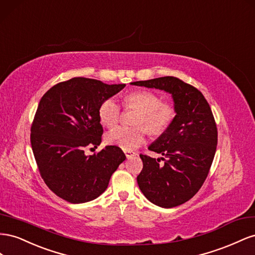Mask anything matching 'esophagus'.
Returning <instances> with one entry per match:
<instances>
[{"label":"esophagus","mask_w":255,"mask_h":255,"mask_svg":"<svg viewBox=\"0 0 255 255\" xmlns=\"http://www.w3.org/2000/svg\"><path fill=\"white\" fill-rule=\"evenodd\" d=\"M124 152H125V155H126L127 158H131V157H134V156L137 155V152L129 150V149H124Z\"/></svg>","instance_id":"obj_1"}]
</instances>
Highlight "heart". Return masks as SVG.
Instances as JSON below:
<instances>
[{
	"mask_svg": "<svg viewBox=\"0 0 255 255\" xmlns=\"http://www.w3.org/2000/svg\"><path fill=\"white\" fill-rule=\"evenodd\" d=\"M128 108L137 109L141 114L137 116L135 125H142L150 134H161L168 129L176 116L175 108L163 104L162 99L151 91H136L126 97ZM100 123L107 127H113L121 118V108L113 98L106 99L98 110ZM146 130L143 127L129 128L119 126L111 129L106 135L108 143L118 145L123 149L132 150L145 141Z\"/></svg>",
	"mask_w": 255,
	"mask_h": 255,
	"instance_id": "1",
	"label": "heart"
}]
</instances>
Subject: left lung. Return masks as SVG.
Segmentation results:
<instances>
[{
	"instance_id": "left-lung-1",
	"label": "left lung",
	"mask_w": 255,
	"mask_h": 255,
	"mask_svg": "<svg viewBox=\"0 0 255 255\" xmlns=\"http://www.w3.org/2000/svg\"><path fill=\"white\" fill-rule=\"evenodd\" d=\"M132 85L170 93L176 116L148 149L160 159L140 155L143 169L136 180L146 199L163 208L184 204L198 192L208 175L218 142L214 115L207 100L194 86L175 77H161Z\"/></svg>"
}]
</instances>
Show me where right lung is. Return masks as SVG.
Returning <instances> with one entry per match:
<instances>
[{"label":"right lung","instance_id":"1","mask_svg":"<svg viewBox=\"0 0 255 255\" xmlns=\"http://www.w3.org/2000/svg\"><path fill=\"white\" fill-rule=\"evenodd\" d=\"M125 86L78 77L41 97L31 127L32 149L43 181L63 200L80 204L98 198L126 159L115 145L91 156L84 152L101 143L100 105Z\"/></svg>","mask_w":255,"mask_h":255}]
</instances>
